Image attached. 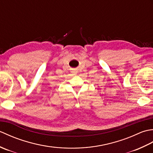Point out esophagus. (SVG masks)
<instances>
[{"label": "esophagus", "mask_w": 153, "mask_h": 153, "mask_svg": "<svg viewBox=\"0 0 153 153\" xmlns=\"http://www.w3.org/2000/svg\"><path fill=\"white\" fill-rule=\"evenodd\" d=\"M71 72L73 73V74H74V75H76V74H77V72L76 71H71Z\"/></svg>", "instance_id": "34e87169"}]
</instances>
